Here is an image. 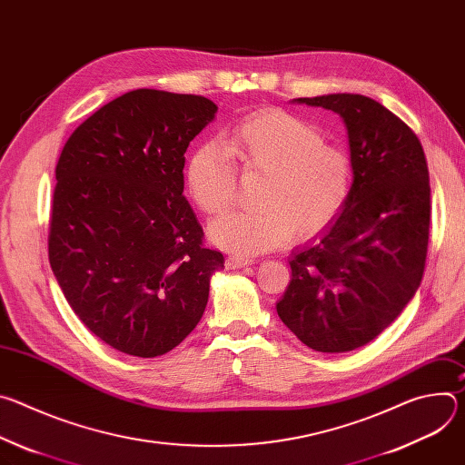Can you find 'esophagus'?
<instances>
[{
  "label": "esophagus",
  "instance_id": "esophagus-1",
  "mask_svg": "<svg viewBox=\"0 0 465 465\" xmlns=\"http://www.w3.org/2000/svg\"><path fill=\"white\" fill-rule=\"evenodd\" d=\"M226 269H242L248 267V264H253V259L250 257H241V255H230L226 257Z\"/></svg>",
  "mask_w": 465,
  "mask_h": 465
}]
</instances>
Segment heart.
<instances>
[{
	"label": "heart",
	"instance_id": "heart-1",
	"mask_svg": "<svg viewBox=\"0 0 465 465\" xmlns=\"http://www.w3.org/2000/svg\"><path fill=\"white\" fill-rule=\"evenodd\" d=\"M242 174H264L255 210L230 212L210 224V239L235 253L269 252L291 239H311L346 210L353 189V163L346 151L325 143L323 132L280 108L237 121L221 143L198 147L185 169L196 208L217 215L232 206Z\"/></svg>",
	"mask_w": 465,
	"mask_h": 465
}]
</instances>
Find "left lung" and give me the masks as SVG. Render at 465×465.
<instances>
[{
  "mask_svg": "<svg viewBox=\"0 0 465 465\" xmlns=\"http://www.w3.org/2000/svg\"><path fill=\"white\" fill-rule=\"evenodd\" d=\"M298 101L344 119L353 189L335 224L292 255V280L276 309L305 346L342 353L382 333L421 283L429 167L414 130L381 103L357 94Z\"/></svg>",
  "mask_w": 465,
  "mask_h": 465,
  "instance_id": "left-lung-1",
  "label": "left lung"
}]
</instances>
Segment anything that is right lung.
<instances>
[{
  "label": "right lung",
  "instance_id": "add662e5",
  "mask_svg": "<svg viewBox=\"0 0 465 465\" xmlns=\"http://www.w3.org/2000/svg\"><path fill=\"white\" fill-rule=\"evenodd\" d=\"M215 112L203 95L134 90L81 123L60 153L51 269L81 322L126 355L176 348L224 267L183 196V154Z\"/></svg>",
  "mask_w": 465,
  "mask_h": 465
}]
</instances>
